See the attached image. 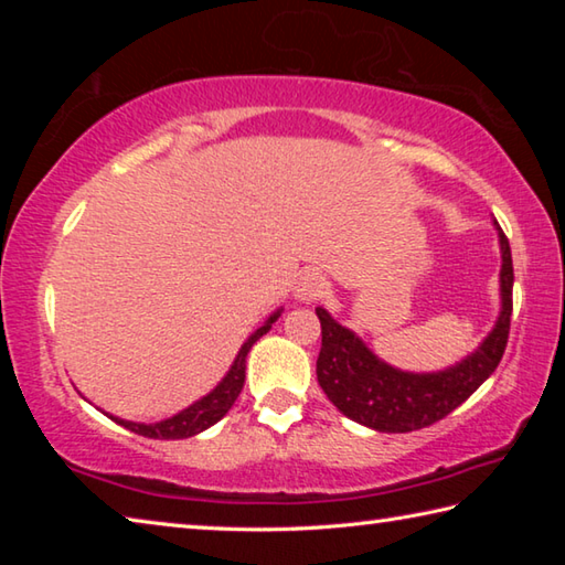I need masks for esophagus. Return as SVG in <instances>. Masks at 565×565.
Returning a JSON list of instances; mask_svg holds the SVG:
<instances>
[{
  "mask_svg": "<svg viewBox=\"0 0 565 565\" xmlns=\"http://www.w3.org/2000/svg\"><path fill=\"white\" fill-rule=\"evenodd\" d=\"M294 294L301 301H317L327 294V279L319 271H303L294 286Z\"/></svg>",
  "mask_w": 565,
  "mask_h": 565,
  "instance_id": "obj_1",
  "label": "esophagus"
}]
</instances>
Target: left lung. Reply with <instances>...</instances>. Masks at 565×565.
<instances>
[{
	"instance_id": "1",
	"label": "left lung",
	"mask_w": 565,
	"mask_h": 565,
	"mask_svg": "<svg viewBox=\"0 0 565 565\" xmlns=\"http://www.w3.org/2000/svg\"><path fill=\"white\" fill-rule=\"evenodd\" d=\"M501 317L476 353L438 374H404L386 366L359 337L317 309L321 351L317 379L323 394L343 416L384 434L418 431L446 418L499 366L509 343L513 311V262L509 238L501 232Z\"/></svg>"
}]
</instances>
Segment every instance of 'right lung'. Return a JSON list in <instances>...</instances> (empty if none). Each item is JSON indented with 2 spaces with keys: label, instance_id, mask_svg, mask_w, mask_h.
<instances>
[{
  "label": "right lung",
  "instance_id": "obj_1",
  "mask_svg": "<svg viewBox=\"0 0 565 565\" xmlns=\"http://www.w3.org/2000/svg\"><path fill=\"white\" fill-rule=\"evenodd\" d=\"M279 319V311L274 313V317L264 323L262 329H256L248 341L238 351V356L234 361V366L228 374L224 376L222 384H218L212 394L204 396L202 401H196L194 406H189L181 411V414L171 416L167 420H159V424H131V420H121V418H114L117 424H121L124 428H129V431L139 434V436H147V438H189L194 434H202L204 428L214 426L218 418H222L228 408L234 406L236 396L242 394L244 388V379H246V353L248 349L254 347V341H259L266 331L271 329V323Z\"/></svg>",
  "mask_w": 565,
  "mask_h": 565
}]
</instances>
